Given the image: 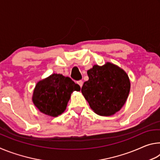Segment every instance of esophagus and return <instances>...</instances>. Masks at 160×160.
<instances>
[{
    "mask_svg": "<svg viewBox=\"0 0 160 160\" xmlns=\"http://www.w3.org/2000/svg\"><path fill=\"white\" fill-rule=\"evenodd\" d=\"M77 83L78 84V85H79L80 86V88H82V85H83V82H82V80H79V81H78Z\"/></svg>",
    "mask_w": 160,
    "mask_h": 160,
    "instance_id": "34e87169",
    "label": "esophagus"
}]
</instances>
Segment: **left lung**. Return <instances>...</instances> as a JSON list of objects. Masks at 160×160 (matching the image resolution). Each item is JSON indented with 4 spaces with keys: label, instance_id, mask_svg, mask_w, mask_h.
<instances>
[{
    "label": "left lung",
    "instance_id": "left-lung-1",
    "mask_svg": "<svg viewBox=\"0 0 160 160\" xmlns=\"http://www.w3.org/2000/svg\"><path fill=\"white\" fill-rule=\"evenodd\" d=\"M89 80L81 92L93 112L99 116H112L120 111L128 98L131 82L128 74L110 62L94 65L88 70Z\"/></svg>",
    "mask_w": 160,
    "mask_h": 160
}]
</instances>
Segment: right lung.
Returning a JSON list of instances; mask_svg holds the SVG:
<instances>
[{"mask_svg":"<svg viewBox=\"0 0 160 160\" xmlns=\"http://www.w3.org/2000/svg\"><path fill=\"white\" fill-rule=\"evenodd\" d=\"M80 90L79 85L70 78L53 73L37 83L32 99L40 112L57 117L66 109L71 94Z\"/></svg>","mask_w":160,"mask_h":160,"instance_id":"obj_1","label":"right lung"}]
</instances>
